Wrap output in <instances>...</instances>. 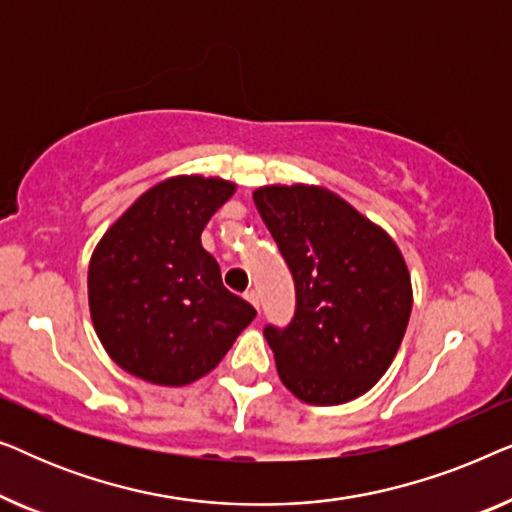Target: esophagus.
Wrapping results in <instances>:
<instances>
[{
    "mask_svg": "<svg viewBox=\"0 0 512 512\" xmlns=\"http://www.w3.org/2000/svg\"><path fill=\"white\" fill-rule=\"evenodd\" d=\"M244 298H247V300H249V303L256 307V310H258V307H261V303H258V293H256L254 289H249L247 293H244Z\"/></svg>",
    "mask_w": 512,
    "mask_h": 512,
    "instance_id": "obj_1",
    "label": "esophagus"
}]
</instances>
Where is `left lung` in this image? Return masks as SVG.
<instances>
[{
	"mask_svg": "<svg viewBox=\"0 0 512 512\" xmlns=\"http://www.w3.org/2000/svg\"><path fill=\"white\" fill-rule=\"evenodd\" d=\"M254 202L296 284L289 326L263 328L279 380L310 405L366 394L394 361L412 310L396 242L319 186H263Z\"/></svg>",
	"mask_w": 512,
	"mask_h": 512,
	"instance_id": "left-lung-1",
	"label": "left lung"
}]
</instances>
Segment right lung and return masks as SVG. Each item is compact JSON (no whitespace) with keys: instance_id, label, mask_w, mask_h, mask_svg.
I'll return each mask as SVG.
<instances>
[{"instance_id":"obj_1","label":"right lung","mask_w":512,"mask_h":512,"mask_svg":"<svg viewBox=\"0 0 512 512\" xmlns=\"http://www.w3.org/2000/svg\"><path fill=\"white\" fill-rule=\"evenodd\" d=\"M235 184L172 177L139 195L111 226L88 265L97 338L130 375L184 387L207 375L256 310L221 282L200 235Z\"/></svg>"}]
</instances>
